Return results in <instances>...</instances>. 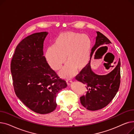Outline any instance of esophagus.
<instances>
[{
  "label": "esophagus",
  "instance_id": "obj_1",
  "mask_svg": "<svg viewBox=\"0 0 134 134\" xmlns=\"http://www.w3.org/2000/svg\"><path fill=\"white\" fill-rule=\"evenodd\" d=\"M72 82V80H71V79H68V80H67V83L68 85H71Z\"/></svg>",
  "mask_w": 134,
  "mask_h": 134
}]
</instances>
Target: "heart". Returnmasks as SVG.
I'll return each mask as SVG.
<instances>
[{"label": "heart", "instance_id": "1", "mask_svg": "<svg viewBox=\"0 0 134 134\" xmlns=\"http://www.w3.org/2000/svg\"><path fill=\"white\" fill-rule=\"evenodd\" d=\"M91 52V41L87 35L73 32L61 34L54 41L53 47L47 49L45 57L55 71L61 68L66 60L67 64L60 72L63 78H69L88 65Z\"/></svg>", "mask_w": 134, "mask_h": 134}]
</instances>
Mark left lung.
I'll return each mask as SVG.
<instances>
[{
	"label": "left lung",
	"mask_w": 134,
	"mask_h": 134,
	"mask_svg": "<svg viewBox=\"0 0 134 134\" xmlns=\"http://www.w3.org/2000/svg\"><path fill=\"white\" fill-rule=\"evenodd\" d=\"M97 34L88 65L75 76L77 80L86 86L87 91L86 96H82L80 99L82 106L91 111L100 110L107 106L117 94L121 81L120 59L115 68L106 75H98L91 69V61L92 57L95 59L98 55V49L101 46L111 43L101 32L97 31Z\"/></svg>",
	"instance_id": "1"
}]
</instances>
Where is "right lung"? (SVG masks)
<instances>
[{
	"label": "right lung",
	"instance_id": "right-lung-1",
	"mask_svg": "<svg viewBox=\"0 0 134 134\" xmlns=\"http://www.w3.org/2000/svg\"><path fill=\"white\" fill-rule=\"evenodd\" d=\"M48 32L33 34L17 46L11 63L16 96L30 110L40 114L53 112L56 96L67 87L51 68L43 56V43Z\"/></svg>",
	"mask_w": 134,
	"mask_h": 134
}]
</instances>
